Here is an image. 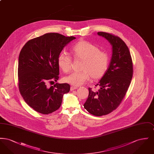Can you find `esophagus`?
I'll use <instances>...</instances> for the list:
<instances>
[{
  "label": "esophagus",
  "instance_id": "34e87169",
  "mask_svg": "<svg viewBox=\"0 0 154 154\" xmlns=\"http://www.w3.org/2000/svg\"><path fill=\"white\" fill-rule=\"evenodd\" d=\"M78 87H75V86H72L71 87H70V91H73L74 89H77Z\"/></svg>",
  "mask_w": 154,
  "mask_h": 154
}]
</instances>
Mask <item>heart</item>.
<instances>
[{"instance_id":"1","label":"heart","mask_w":154,"mask_h":154,"mask_svg":"<svg viewBox=\"0 0 154 154\" xmlns=\"http://www.w3.org/2000/svg\"><path fill=\"white\" fill-rule=\"evenodd\" d=\"M70 52L74 60H81V72H74L64 77L63 80L73 86H80L89 80H99L107 72L109 64V57L107 52L100 50L99 47L88 41L82 40L74 44ZM72 58L65 52L59 55L58 64L64 72L71 69Z\"/></svg>"}]
</instances>
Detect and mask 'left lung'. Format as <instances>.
<instances>
[{
	"label": "left lung",
	"mask_w": 154,
	"mask_h": 154,
	"mask_svg": "<svg viewBox=\"0 0 154 154\" xmlns=\"http://www.w3.org/2000/svg\"><path fill=\"white\" fill-rule=\"evenodd\" d=\"M112 45L109 66L99 82L100 89L94 92L89 88L88 99L84 104L90 114L100 117L110 114L119 106L127 92L133 76V62L129 48L124 42L113 34L99 32Z\"/></svg>",
	"instance_id": "left-lung-1"
}]
</instances>
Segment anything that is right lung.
Returning <instances> with one entry per match:
<instances>
[{
    "mask_svg": "<svg viewBox=\"0 0 154 154\" xmlns=\"http://www.w3.org/2000/svg\"><path fill=\"white\" fill-rule=\"evenodd\" d=\"M57 33H48L29 40L20 53L18 81L25 102L37 112L48 114L60 107L63 96L70 91L69 84L57 81L58 58L64 47L75 39Z\"/></svg>",
    "mask_w": 154,
    "mask_h": 154,
    "instance_id": "1",
    "label": "right lung"
}]
</instances>
